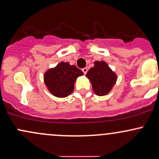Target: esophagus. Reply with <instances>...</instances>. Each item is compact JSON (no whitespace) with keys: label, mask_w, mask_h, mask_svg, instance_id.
Segmentation results:
<instances>
[{"label":"esophagus","mask_w":159,"mask_h":159,"mask_svg":"<svg viewBox=\"0 0 159 159\" xmlns=\"http://www.w3.org/2000/svg\"><path fill=\"white\" fill-rule=\"evenodd\" d=\"M82 71L84 72V74L86 75L87 72H88V69L87 68H84V69H82Z\"/></svg>","instance_id":"1"}]
</instances>
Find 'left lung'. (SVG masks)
<instances>
[{
  "instance_id": "8db88e82",
  "label": "left lung",
  "mask_w": 159,
  "mask_h": 159,
  "mask_svg": "<svg viewBox=\"0 0 159 159\" xmlns=\"http://www.w3.org/2000/svg\"><path fill=\"white\" fill-rule=\"evenodd\" d=\"M86 76L91 82L93 90L97 96H105L109 93L117 80L116 73L103 61L94 62V66L90 68Z\"/></svg>"
}]
</instances>
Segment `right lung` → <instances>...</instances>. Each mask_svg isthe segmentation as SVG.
<instances>
[{
    "label": "right lung",
    "mask_w": 159,
    "mask_h": 159,
    "mask_svg": "<svg viewBox=\"0 0 159 159\" xmlns=\"http://www.w3.org/2000/svg\"><path fill=\"white\" fill-rule=\"evenodd\" d=\"M83 75V71L75 66L61 62L56 67L47 71L43 79L50 93L55 97L63 98L72 93L77 78Z\"/></svg>",
    "instance_id": "add662e5"
}]
</instances>
